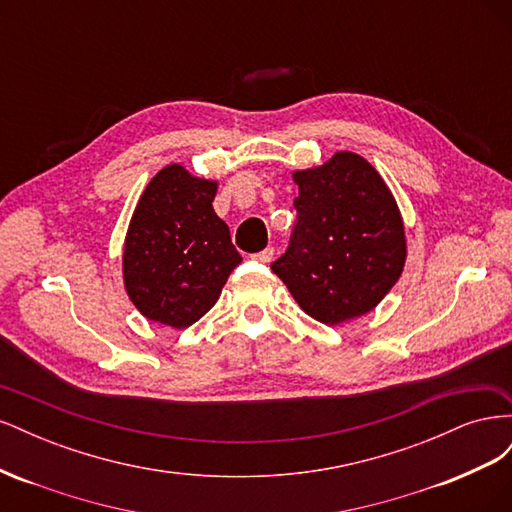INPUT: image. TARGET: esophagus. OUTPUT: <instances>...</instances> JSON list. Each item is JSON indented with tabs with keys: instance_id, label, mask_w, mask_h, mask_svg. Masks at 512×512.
<instances>
[{
	"instance_id": "obj_1",
	"label": "esophagus",
	"mask_w": 512,
	"mask_h": 512,
	"mask_svg": "<svg viewBox=\"0 0 512 512\" xmlns=\"http://www.w3.org/2000/svg\"><path fill=\"white\" fill-rule=\"evenodd\" d=\"M273 256H275V250H273V247H267V250H262V252L254 254V256H252V260L262 262V265H267V262H271V260H273Z\"/></svg>"
}]
</instances>
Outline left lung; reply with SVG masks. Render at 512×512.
I'll return each instance as SVG.
<instances>
[{
	"mask_svg": "<svg viewBox=\"0 0 512 512\" xmlns=\"http://www.w3.org/2000/svg\"><path fill=\"white\" fill-rule=\"evenodd\" d=\"M297 222L271 269L303 312L339 324L371 312L404 271V222L391 190L365 158L339 151L294 173Z\"/></svg>",
	"mask_w": 512,
	"mask_h": 512,
	"instance_id": "left-lung-1",
	"label": "left lung"
}]
</instances>
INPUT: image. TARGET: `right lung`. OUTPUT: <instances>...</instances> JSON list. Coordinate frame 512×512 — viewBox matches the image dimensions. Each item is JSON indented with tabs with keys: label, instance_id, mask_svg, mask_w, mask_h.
<instances>
[{
	"label": "right lung",
	"instance_id": "obj_1",
	"mask_svg": "<svg viewBox=\"0 0 512 512\" xmlns=\"http://www.w3.org/2000/svg\"><path fill=\"white\" fill-rule=\"evenodd\" d=\"M215 190V181L170 164L138 200L123 247V280L145 318L190 327L215 305L243 260L213 211Z\"/></svg>",
	"mask_w": 512,
	"mask_h": 512
}]
</instances>
